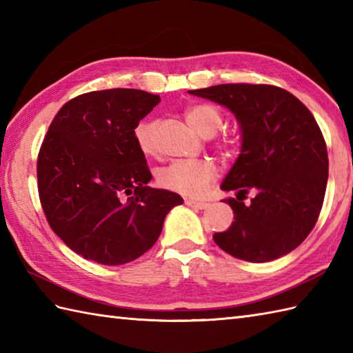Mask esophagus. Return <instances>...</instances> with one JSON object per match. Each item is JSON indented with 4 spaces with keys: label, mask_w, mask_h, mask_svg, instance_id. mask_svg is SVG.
Returning <instances> with one entry per match:
<instances>
[{
    "label": "esophagus",
    "mask_w": 353,
    "mask_h": 353,
    "mask_svg": "<svg viewBox=\"0 0 353 353\" xmlns=\"http://www.w3.org/2000/svg\"><path fill=\"white\" fill-rule=\"evenodd\" d=\"M186 206H191L194 209H206L209 203H205V201H196V200H185Z\"/></svg>",
    "instance_id": "34e87169"
}]
</instances>
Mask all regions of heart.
Masks as SVG:
<instances>
[{"label":"heart","instance_id":"heart-1","mask_svg":"<svg viewBox=\"0 0 353 353\" xmlns=\"http://www.w3.org/2000/svg\"><path fill=\"white\" fill-rule=\"evenodd\" d=\"M186 121L199 134L211 138L219 132L223 123V115L219 108L212 104H197L185 114ZM159 121L154 118L142 119L134 127V139L145 154L156 152V137ZM216 177V168L208 161H176L159 171L157 181L172 192H179L186 197L203 196L209 185Z\"/></svg>","mask_w":353,"mask_h":353}]
</instances>
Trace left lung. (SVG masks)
Masks as SVG:
<instances>
[{"instance_id":"1","label":"left lung","mask_w":353,"mask_h":353,"mask_svg":"<svg viewBox=\"0 0 353 353\" xmlns=\"http://www.w3.org/2000/svg\"><path fill=\"white\" fill-rule=\"evenodd\" d=\"M228 108L241 130V150L220 188L234 211L230 228L214 235L221 250L268 262L301 245L316 226L327 183V150L312 114L272 85H216L188 91ZM247 193L254 197L247 205Z\"/></svg>"}]
</instances>
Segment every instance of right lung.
<instances>
[{"mask_svg":"<svg viewBox=\"0 0 353 353\" xmlns=\"http://www.w3.org/2000/svg\"><path fill=\"white\" fill-rule=\"evenodd\" d=\"M161 101L139 89L94 91L63 104L37 156V188L54 234L85 259L121 265L159 238L183 203L152 188L134 127Z\"/></svg>","mask_w":353,"mask_h":353,"instance_id":"add662e5","label":"right lung"}]
</instances>
